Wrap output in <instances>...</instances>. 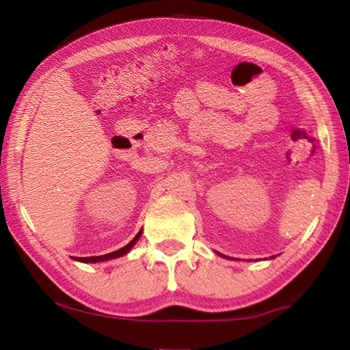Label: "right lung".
Here are the masks:
<instances>
[{
  "label": "right lung",
  "instance_id": "right-lung-1",
  "mask_svg": "<svg viewBox=\"0 0 350 350\" xmlns=\"http://www.w3.org/2000/svg\"><path fill=\"white\" fill-rule=\"evenodd\" d=\"M140 234H142V232H139L137 234H135L134 239L129 242V244H126L125 247H122V248H118V250L112 252V253L102 254V256H88V258H74V259L80 260V262H100V260H108V259H114V258H118V256H123V254H126L129 250H131L133 245L139 241Z\"/></svg>",
  "mask_w": 350,
  "mask_h": 350
}]
</instances>
